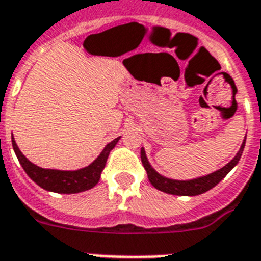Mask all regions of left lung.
I'll return each instance as SVG.
<instances>
[{
  "mask_svg": "<svg viewBox=\"0 0 261 261\" xmlns=\"http://www.w3.org/2000/svg\"><path fill=\"white\" fill-rule=\"evenodd\" d=\"M245 142H246V136H245L244 142L241 144L240 151L237 152V155H235L227 165H224L219 170H215V172L209 173V175L199 176V177H195V179L190 180L170 179V177H166V176H162L161 173H158V172L152 168L151 164L148 162V158H147L146 151H144L143 147L142 150H140V156H142V164L143 166H144V169H146L148 180H150V183H151L156 190H160L162 193L172 194V195L194 197V195H199V194L206 193V191H209L211 189H213L216 184L220 183L221 180L226 177L227 173H228L232 168H235V165L238 164V161L241 160L242 152H244Z\"/></svg>",
  "mask_w": 261,
  "mask_h": 261,
  "instance_id": "1",
  "label": "left lung"
}]
</instances>
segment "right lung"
Listing matches in <instances>:
<instances>
[{"mask_svg":"<svg viewBox=\"0 0 261 261\" xmlns=\"http://www.w3.org/2000/svg\"><path fill=\"white\" fill-rule=\"evenodd\" d=\"M119 139H121V136L114 139L109 144H106L99 156L92 164L77 170L45 169V168L37 166L21 154L15 139H13V135H12V146H13V151L16 154L20 165L23 166L24 172L34 183H37L46 191H52V193L77 194L86 191V190H91L92 187H95L96 184L99 183L110 151L114 148Z\"/></svg>","mask_w":261,"mask_h":261,"instance_id":"1","label":"right lung"}]
</instances>
